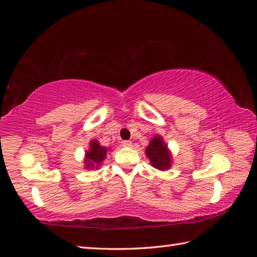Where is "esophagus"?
<instances>
[{
  "instance_id": "esophagus-1",
  "label": "esophagus",
  "mask_w": 257,
  "mask_h": 257,
  "mask_svg": "<svg viewBox=\"0 0 257 257\" xmlns=\"http://www.w3.org/2000/svg\"><path fill=\"white\" fill-rule=\"evenodd\" d=\"M121 145H122L123 147H130L133 145V143L130 141H123L122 143H121Z\"/></svg>"
}]
</instances>
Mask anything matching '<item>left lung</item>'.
I'll list each match as a JSON object with an SVG mask.
<instances>
[{
	"mask_svg": "<svg viewBox=\"0 0 257 257\" xmlns=\"http://www.w3.org/2000/svg\"><path fill=\"white\" fill-rule=\"evenodd\" d=\"M145 153L150 159L151 164L159 170H167L171 167V153L161 136H155L151 139Z\"/></svg>",
	"mask_w": 257,
	"mask_h": 257,
	"instance_id": "obj_1",
	"label": "left lung"
}]
</instances>
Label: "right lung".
I'll return each mask as SVG.
<instances>
[{"label":"right lung","mask_w":257,"mask_h":257,"mask_svg":"<svg viewBox=\"0 0 257 257\" xmlns=\"http://www.w3.org/2000/svg\"><path fill=\"white\" fill-rule=\"evenodd\" d=\"M107 149L99 145L97 141H92L89 143V150L86 151L85 167L86 169H98V165L105 159Z\"/></svg>","instance_id":"right-lung-1"}]
</instances>
